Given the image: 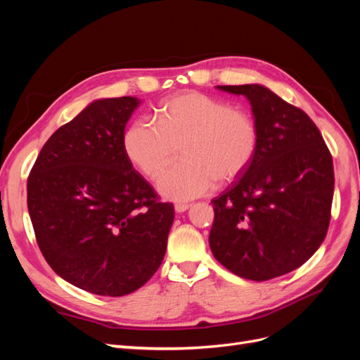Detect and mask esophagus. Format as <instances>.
<instances>
[{"mask_svg": "<svg viewBox=\"0 0 360 360\" xmlns=\"http://www.w3.org/2000/svg\"><path fill=\"white\" fill-rule=\"evenodd\" d=\"M191 207V204H186V202H179V204H176L174 205V209H176V212L177 213H183V212H186L188 209Z\"/></svg>", "mask_w": 360, "mask_h": 360, "instance_id": "esophagus-1", "label": "esophagus"}]
</instances>
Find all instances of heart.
<instances>
[{
	"label": "heart",
	"instance_id": "heart-1",
	"mask_svg": "<svg viewBox=\"0 0 360 360\" xmlns=\"http://www.w3.org/2000/svg\"><path fill=\"white\" fill-rule=\"evenodd\" d=\"M156 122L135 120L123 146L129 160L151 179L181 151L183 159L158 181L159 192L172 201L198 198L213 189L216 180L230 183L240 177L258 151L254 115L198 91L160 102Z\"/></svg>",
	"mask_w": 360,
	"mask_h": 360
}]
</instances>
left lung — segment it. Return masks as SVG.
I'll return each mask as SVG.
<instances>
[{
	"mask_svg": "<svg viewBox=\"0 0 360 360\" xmlns=\"http://www.w3.org/2000/svg\"><path fill=\"white\" fill-rule=\"evenodd\" d=\"M252 106L259 146L249 168L213 198L209 243L234 275L267 281L300 267L330 222L333 162L307 112L258 84L217 85Z\"/></svg>",
	"mask_w": 360,
	"mask_h": 360,
	"instance_id": "1",
	"label": "left lung"
}]
</instances>
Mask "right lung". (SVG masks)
<instances>
[{
    "instance_id": "right-lung-1",
    "label": "right lung",
    "mask_w": 360,
    "mask_h": 360,
    "mask_svg": "<svg viewBox=\"0 0 360 360\" xmlns=\"http://www.w3.org/2000/svg\"><path fill=\"white\" fill-rule=\"evenodd\" d=\"M136 97L91 102L52 134L27 183L28 213L58 276L99 296L134 292L165 257L174 207L134 169L123 139Z\"/></svg>"
}]
</instances>
